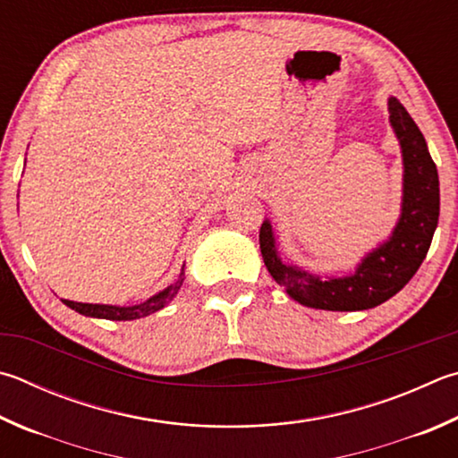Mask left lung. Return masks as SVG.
<instances>
[{
	"mask_svg": "<svg viewBox=\"0 0 458 458\" xmlns=\"http://www.w3.org/2000/svg\"><path fill=\"white\" fill-rule=\"evenodd\" d=\"M390 126L403 149V208L393 234L362 258L348 276L320 278L282 262L270 220L260 228V252L270 276L290 298L318 310H369L406 286L432 242L440 212L438 172L425 136L396 98H388Z\"/></svg>",
	"mask_w": 458,
	"mask_h": 458,
	"instance_id": "1",
	"label": "left lung"
}]
</instances>
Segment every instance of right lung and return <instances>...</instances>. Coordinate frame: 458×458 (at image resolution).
Wrapping results in <instances>:
<instances>
[{"instance_id":"right-lung-1","label":"right lung","mask_w":458,"mask_h":458,"mask_svg":"<svg viewBox=\"0 0 458 458\" xmlns=\"http://www.w3.org/2000/svg\"><path fill=\"white\" fill-rule=\"evenodd\" d=\"M184 266H182V272L178 280L170 284L168 288H164L162 293L154 294L152 298H148L146 302H140L134 306H110V304H86V302H73V301H62L65 306H70L72 310H76L84 316H91V318H106V320H136L142 318V316H148L152 312L162 310L165 304H170L174 301V296L178 294V290L184 282Z\"/></svg>"}]
</instances>
